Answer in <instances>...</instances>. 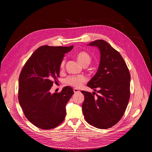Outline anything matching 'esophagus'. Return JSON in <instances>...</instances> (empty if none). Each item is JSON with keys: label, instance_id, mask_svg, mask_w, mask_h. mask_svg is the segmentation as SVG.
<instances>
[{"label": "esophagus", "instance_id": "1", "mask_svg": "<svg viewBox=\"0 0 152 152\" xmlns=\"http://www.w3.org/2000/svg\"><path fill=\"white\" fill-rule=\"evenodd\" d=\"M73 91H74L75 93H80V91L78 89H77V88H74Z\"/></svg>", "mask_w": 152, "mask_h": 152}]
</instances>
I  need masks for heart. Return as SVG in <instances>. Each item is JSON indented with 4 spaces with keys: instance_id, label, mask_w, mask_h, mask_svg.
I'll return each instance as SVG.
<instances>
[{
    "instance_id": "obj_1",
    "label": "heart",
    "mask_w": 152,
    "mask_h": 152,
    "mask_svg": "<svg viewBox=\"0 0 152 152\" xmlns=\"http://www.w3.org/2000/svg\"><path fill=\"white\" fill-rule=\"evenodd\" d=\"M76 58L79 62L83 66H87L91 61L90 55L86 52H80L77 55ZM65 64H66V59H63L60 64V68L64 69ZM86 81V78L83 75L79 76H69L64 79V83L66 85H70L75 88H79Z\"/></svg>"
}]
</instances>
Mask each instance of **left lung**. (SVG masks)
Segmentation results:
<instances>
[{
    "label": "left lung",
    "instance_id": "obj_1",
    "mask_svg": "<svg viewBox=\"0 0 152 152\" xmlns=\"http://www.w3.org/2000/svg\"><path fill=\"white\" fill-rule=\"evenodd\" d=\"M88 46L99 49L100 64L96 75L87 86L96 91H82L84 95L82 112L85 120L99 129L110 128L121 118L130 98L131 76L118 52L103 39L91 42Z\"/></svg>",
    "mask_w": 152,
    "mask_h": 152
}]
</instances>
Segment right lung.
<instances>
[{
  "mask_svg": "<svg viewBox=\"0 0 152 152\" xmlns=\"http://www.w3.org/2000/svg\"><path fill=\"white\" fill-rule=\"evenodd\" d=\"M73 48L42 46L26 61L18 79V98L27 119L42 129L59 125L66 115V106L74 91L65 86L59 93L51 94L54 81L59 77L60 64L65 53Z\"/></svg>",
  "mask_w": 152,
  "mask_h": 152,
  "instance_id": "1",
  "label": "right lung"
}]
</instances>
